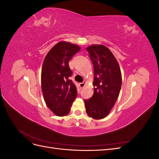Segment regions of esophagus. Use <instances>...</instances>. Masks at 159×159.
Wrapping results in <instances>:
<instances>
[{
	"mask_svg": "<svg viewBox=\"0 0 159 159\" xmlns=\"http://www.w3.org/2000/svg\"><path fill=\"white\" fill-rule=\"evenodd\" d=\"M85 84H86V82L85 81H84V82H82V83H80V87L81 88H83L84 86L85 85Z\"/></svg>",
	"mask_w": 159,
	"mask_h": 159,
	"instance_id": "obj_1",
	"label": "esophagus"
}]
</instances>
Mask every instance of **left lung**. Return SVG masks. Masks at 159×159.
I'll return each instance as SVG.
<instances>
[{
    "label": "left lung",
    "instance_id": "1",
    "mask_svg": "<svg viewBox=\"0 0 159 159\" xmlns=\"http://www.w3.org/2000/svg\"><path fill=\"white\" fill-rule=\"evenodd\" d=\"M86 50L94 68V92L84 102L86 113L94 119H102L107 116L119 97L122 84L121 69L106 46L91 45Z\"/></svg>",
    "mask_w": 159,
    "mask_h": 159
}]
</instances>
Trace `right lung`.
Returning <instances> with one entry per match:
<instances>
[{
  "instance_id": "1",
  "label": "right lung",
  "mask_w": 159,
  "mask_h": 159,
  "mask_svg": "<svg viewBox=\"0 0 159 159\" xmlns=\"http://www.w3.org/2000/svg\"><path fill=\"white\" fill-rule=\"evenodd\" d=\"M81 49L68 42H60L46 56L42 68L41 87L45 103L57 116L68 115L77 97L75 84L70 80L69 61Z\"/></svg>"
}]
</instances>
